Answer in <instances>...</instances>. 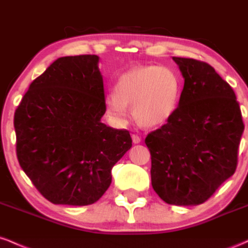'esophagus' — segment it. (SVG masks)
I'll use <instances>...</instances> for the list:
<instances>
[{
  "mask_svg": "<svg viewBox=\"0 0 248 248\" xmlns=\"http://www.w3.org/2000/svg\"><path fill=\"white\" fill-rule=\"evenodd\" d=\"M132 139H133L134 143H140V142H141V138L138 135V134H133Z\"/></svg>",
  "mask_w": 248,
  "mask_h": 248,
  "instance_id": "esophagus-1",
  "label": "esophagus"
}]
</instances>
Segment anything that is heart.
Instances as JSON below:
<instances>
[{"label": "heart", "mask_w": 248, "mask_h": 248, "mask_svg": "<svg viewBox=\"0 0 248 248\" xmlns=\"http://www.w3.org/2000/svg\"><path fill=\"white\" fill-rule=\"evenodd\" d=\"M182 79L170 66L143 65L122 73L114 91L106 96L108 118L116 124L127 122L129 109L141 124L160 126L171 119L178 107Z\"/></svg>", "instance_id": "obj_1"}]
</instances>
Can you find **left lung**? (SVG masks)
Returning <instances> with one entry per match:
<instances>
[{
	"label": "left lung",
	"mask_w": 248,
	"mask_h": 248,
	"mask_svg": "<svg viewBox=\"0 0 248 248\" xmlns=\"http://www.w3.org/2000/svg\"><path fill=\"white\" fill-rule=\"evenodd\" d=\"M184 78L175 114L147 135L152 186L171 205H198L235 172L244 132L234 91L205 62L172 57Z\"/></svg>",
	"instance_id": "obj_1"
}]
</instances>
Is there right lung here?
Returning a JSON list of instances; mask_svg holds the SVG:
<instances>
[{"mask_svg": "<svg viewBox=\"0 0 248 248\" xmlns=\"http://www.w3.org/2000/svg\"><path fill=\"white\" fill-rule=\"evenodd\" d=\"M98 62L95 55L58 58L31 82L15 110L17 160L53 204L95 203L132 147L128 130L100 121L106 101Z\"/></svg>", "mask_w": 248, "mask_h": 248, "instance_id": "1", "label": "right lung"}]
</instances>
